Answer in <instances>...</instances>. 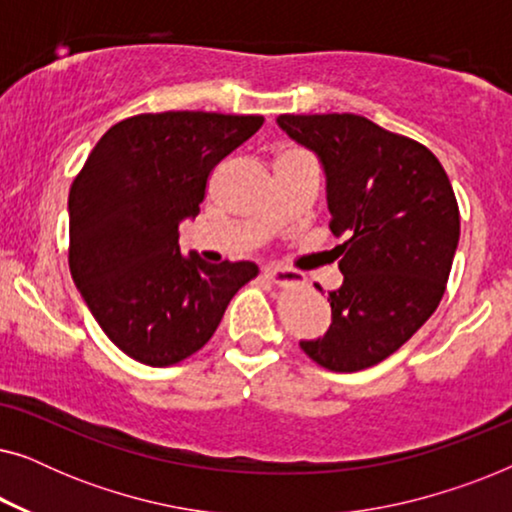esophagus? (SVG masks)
Masks as SVG:
<instances>
[{"label":"esophagus","mask_w":512,"mask_h":512,"mask_svg":"<svg viewBox=\"0 0 512 512\" xmlns=\"http://www.w3.org/2000/svg\"><path fill=\"white\" fill-rule=\"evenodd\" d=\"M265 277H270L272 282L279 286H289V284H300L303 282V275L291 268H284V265H270L265 268Z\"/></svg>","instance_id":"34e87169"}]
</instances>
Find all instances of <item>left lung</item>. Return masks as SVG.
Instances as JSON below:
<instances>
[{
    "label": "left lung",
    "instance_id": "1",
    "mask_svg": "<svg viewBox=\"0 0 512 512\" xmlns=\"http://www.w3.org/2000/svg\"><path fill=\"white\" fill-rule=\"evenodd\" d=\"M317 153L331 233L345 279L331 326L300 349L333 373L370 368L405 345L436 312L459 244V207L438 158L415 139L356 114L277 118Z\"/></svg>",
    "mask_w": 512,
    "mask_h": 512
}]
</instances>
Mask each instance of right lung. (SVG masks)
<instances>
[{
    "label": "right lung",
    "instance_id": "right-lung-1",
    "mask_svg": "<svg viewBox=\"0 0 512 512\" xmlns=\"http://www.w3.org/2000/svg\"><path fill=\"white\" fill-rule=\"evenodd\" d=\"M263 116L139 114L111 125L69 188V270L114 345L153 368L198 352L230 298L258 275L251 261H202L179 249L216 165Z\"/></svg>",
    "mask_w": 512,
    "mask_h": 512
}]
</instances>
